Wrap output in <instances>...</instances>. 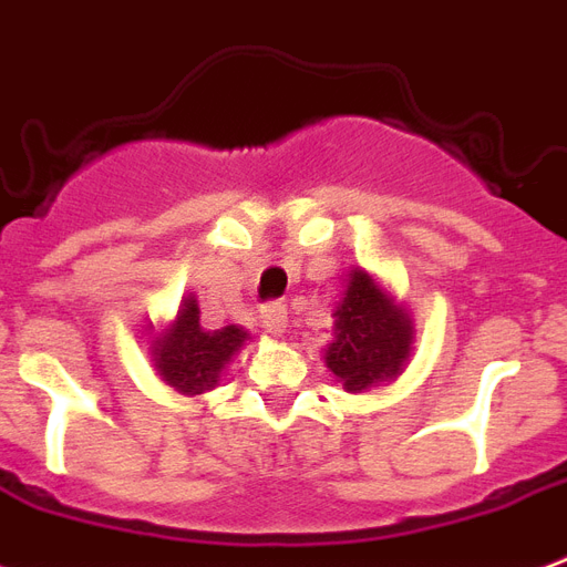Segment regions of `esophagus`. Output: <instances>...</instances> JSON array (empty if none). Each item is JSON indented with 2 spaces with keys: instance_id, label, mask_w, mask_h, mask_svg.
<instances>
[{
  "instance_id": "obj_1",
  "label": "esophagus",
  "mask_w": 567,
  "mask_h": 567,
  "mask_svg": "<svg viewBox=\"0 0 567 567\" xmlns=\"http://www.w3.org/2000/svg\"><path fill=\"white\" fill-rule=\"evenodd\" d=\"M258 320H261L265 332H270V336H282L285 327H288V309H285L282 302H267L265 309H261V315H258Z\"/></svg>"
}]
</instances>
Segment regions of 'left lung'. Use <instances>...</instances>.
I'll list each match as a JSON object with an SVG mask.
<instances>
[{"label": "left lung", "instance_id": "obj_1", "mask_svg": "<svg viewBox=\"0 0 567 567\" xmlns=\"http://www.w3.org/2000/svg\"><path fill=\"white\" fill-rule=\"evenodd\" d=\"M332 318L336 327L323 359L347 391L359 394L403 373L414 344L412 318L368 270H347Z\"/></svg>", "mask_w": 567, "mask_h": 567}]
</instances>
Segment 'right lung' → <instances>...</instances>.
<instances>
[{"label": "right lung", "mask_w": 567, "mask_h": 567, "mask_svg": "<svg viewBox=\"0 0 567 567\" xmlns=\"http://www.w3.org/2000/svg\"><path fill=\"white\" fill-rule=\"evenodd\" d=\"M247 332L240 327L203 329L194 293L182 297L176 320L153 341V364L158 377L179 394H205L220 382L223 368L238 353Z\"/></svg>", "instance_id": "right-lung-1"}]
</instances>
